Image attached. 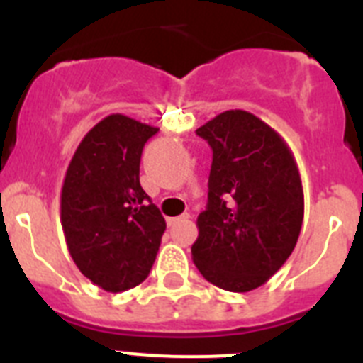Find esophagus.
I'll list each match as a JSON object with an SVG mask.
<instances>
[{"label":"esophagus","instance_id":"esophagus-1","mask_svg":"<svg viewBox=\"0 0 363 363\" xmlns=\"http://www.w3.org/2000/svg\"><path fill=\"white\" fill-rule=\"evenodd\" d=\"M187 218H191V214H182V216L169 218V220H167V223H169V225H176V223H179V221L187 220Z\"/></svg>","mask_w":363,"mask_h":363}]
</instances>
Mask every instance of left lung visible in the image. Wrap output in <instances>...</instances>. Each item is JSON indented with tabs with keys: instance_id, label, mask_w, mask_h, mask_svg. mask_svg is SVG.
<instances>
[{
	"instance_id": "8db88e82",
	"label": "left lung",
	"mask_w": 363,
	"mask_h": 363,
	"mask_svg": "<svg viewBox=\"0 0 363 363\" xmlns=\"http://www.w3.org/2000/svg\"><path fill=\"white\" fill-rule=\"evenodd\" d=\"M196 134L213 149V165L192 262L220 289L247 293L285 264L300 236L296 160L277 130L240 108L221 112Z\"/></svg>"
}]
</instances>
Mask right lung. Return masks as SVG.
Masks as SVG:
<instances>
[{"label":"right lung","mask_w":363,"mask_h":363,"mask_svg":"<svg viewBox=\"0 0 363 363\" xmlns=\"http://www.w3.org/2000/svg\"><path fill=\"white\" fill-rule=\"evenodd\" d=\"M156 127L123 114L96 123L74 152L62 187V227L76 267L108 293L149 277L165 220L140 185L143 145Z\"/></svg>","instance_id":"right-lung-1"}]
</instances>
